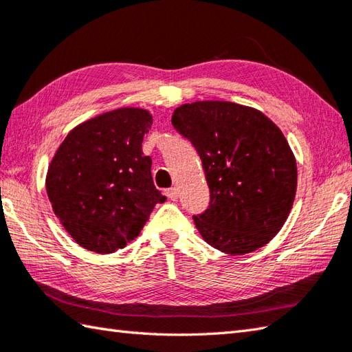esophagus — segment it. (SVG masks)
Masks as SVG:
<instances>
[{
  "label": "esophagus",
  "mask_w": 352,
  "mask_h": 352,
  "mask_svg": "<svg viewBox=\"0 0 352 352\" xmlns=\"http://www.w3.org/2000/svg\"><path fill=\"white\" fill-rule=\"evenodd\" d=\"M164 194H166V197H168L169 199H172V201H175V199L178 198V190H177L175 188L166 189V192H164Z\"/></svg>",
  "instance_id": "esophagus-1"
}]
</instances>
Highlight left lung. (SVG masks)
<instances>
[{"instance_id": "left-lung-1", "label": "left lung", "mask_w": 352, "mask_h": 352, "mask_svg": "<svg viewBox=\"0 0 352 352\" xmlns=\"http://www.w3.org/2000/svg\"><path fill=\"white\" fill-rule=\"evenodd\" d=\"M172 125L201 158L210 203L194 221L206 243L229 254L265 245L284 226L298 186L282 131L258 109L221 100L184 103Z\"/></svg>"}]
</instances>
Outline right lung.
<instances>
[{"mask_svg": "<svg viewBox=\"0 0 352 352\" xmlns=\"http://www.w3.org/2000/svg\"><path fill=\"white\" fill-rule=\"evenodd\" d=\"M153 116L119 108L72 129L48 166L45 188L54 215L80 247L113 253L139 236L157 203L143 135Z\"/></svg>", "mask_w": 352, "mask_h": 352, "instance_id": "right-lung-1", "label": "right lung"}]
</instances>
